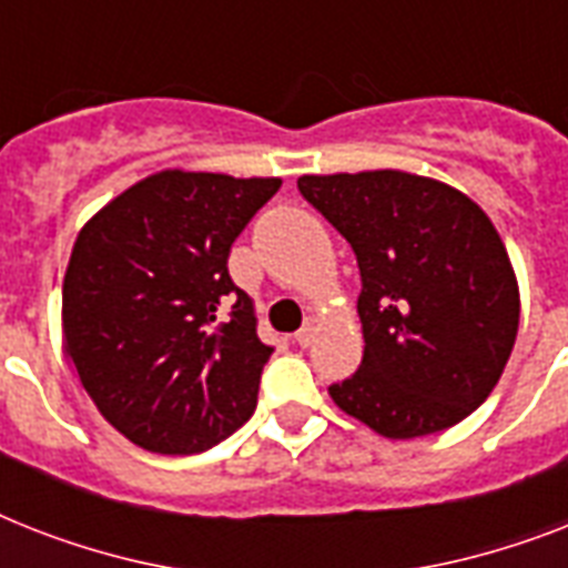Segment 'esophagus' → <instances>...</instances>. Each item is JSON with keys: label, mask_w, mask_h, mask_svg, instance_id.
<instances>
[{"label": "esophagus", "mask_w": 568, "mask_h": 568, "mask_svg": "<svg viewBox=\"0 0 568 568\" xmlns=\"http://www.w3.org/2000/svg\"><path fill=\"white\" fill-rule=\"evenodd\" d=\"M312 338H315V318H306L303 321V327L294 333V342L301 347H310Z\"/></svg>", "instance_id": "obj_1"}]
</instances>
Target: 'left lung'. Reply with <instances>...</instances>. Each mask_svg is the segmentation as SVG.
Returning a JSON list of instances; mask_svg holds the SVG:
<instances>
[{
    "label": "left lung",
    "instance_id": "obj_1",
    "mask_svg": "<svg viewBox=\"0 0 568 568\" xmlns=\"http://www.w3.org/2000/svg\"><path fill=\"white\" fill-rule=\"evenodd\" d=\"M297 189L345 235L363 276V365L329 386L338 409L388 439L475 413L519 329V285L484 209L404 171L301 176Z\"/></svg>",
    "mask_w": 568,
    "mask_h": 568
}]
</instances>
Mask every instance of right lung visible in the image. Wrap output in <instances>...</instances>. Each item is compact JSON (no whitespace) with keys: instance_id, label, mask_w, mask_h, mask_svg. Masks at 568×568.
I'll use <instances>...</instances> for the list:
<instances>
[{"instance_id":"obj_1","label":"right lung","mask_w":568,"mask_h":568,"mask_svg":"<svg viewBox=\"0 0 568 568\" xmlns=\"http://www.w3.org/2000/svg\"><path fill=\"white\" fill-rule=\"evenodd\" d=\"M280 185L162 171L79 232L61 297L67 356L105 422L144 450L200 454L256 409L274 347L226 258Z\"/></svg>"}]
</instances>
